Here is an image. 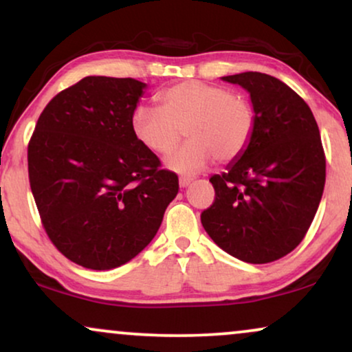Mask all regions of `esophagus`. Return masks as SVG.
Segmentation results:
<instances>
[{
  "instance_id": "obj_1",
  "label": "esophagus",
  "mask_w": 352,
  "mask_h": 352,
  "mask_svg": "<svg viewBox=\"0 0 352 352\" xmlns=\"http://www.w3.org/2000/svg\"><path fill=\"white\" fill-rule=\"evenodd\" d=\"M190 182H192L190 177H181V179H179V186L182 187V189H184V187H189V186H190Z\"/></svg>"
}]
</instances>
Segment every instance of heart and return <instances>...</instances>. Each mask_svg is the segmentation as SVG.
Returning a JSON list of instances; mask_svg holds the SVG:
<instances>
[{"mask_svg":"<svg viewBox=\"0 0 352 352\" xmlns=\"http://www.w3.org/2000/svg\"><path fill=\"white\" fill-rule=\"evenodd\" d=\"M155 100L158 110L139 105L133 112V136L146 151L166 155L179 144L184 129L189 142L165 162L177 175H197L214 158L232 162L252 141V104L224 86L187 80L162 89Z\"/></svg>","mask_w":352,"mask_h":352,"instance_id":"b5f03b06","label":"heart"}]
</instances>
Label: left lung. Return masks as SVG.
<instances>
[{"label": "left lung", "mask_w": 352, "mask_h": 352, "mask_svg": "<svg viewBox=\"0 0 352 352\" xmlns=\"http://www.w3.org/2000/svg\"><path fill=\"white\" fill-rule=\"evenodd\" d=\"M247 91L252 141L210 177L214 201L201 224L226 253L264 264L293 252L309 229L325 186V155L309 105L283 81L259 72L223 76Z\"/></svg>", "instance_id": "obj_1"}]
</instances>
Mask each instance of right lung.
Returning a JSON list of instances; mask_svg holds the SVG:
<instances>
[{"mask_svg":"<svg viewBox=\"0 0 352 352\" xmlns=\"http://www.w3.org/2000/svg\"><path fill=\"white\" fill-rule=\"evenodd\" d=\"M146 83L86 76L43 110L28 142V179L56 248L94 271L142 252L179 190L175 173L133 136Z\"/></svg>","mask_w":352,"mask_h":352,"instance_id":"obj_1","label":"right lung"}]
</instances>
